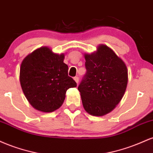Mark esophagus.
I'll use <instances>...</instances> for the list:
<instances>
[{
    "instance_id": "34e87169",
    "label": "esophagus",
    "mask_w": 153,
    "mask_h": 153,
    "mask_svg": "<svg viewBox=\"0 0 153 153\" xmlns=\"http://www.w3.org/2000/svg\"><path fill=\"white\" fill-rule=\"evenodd\" d=\"M73 79H74L75 81L77 82V84H78V82H79V78H78V77H77V76H76V77H74V78H73Z\"/></svg>"
}]
</instances>
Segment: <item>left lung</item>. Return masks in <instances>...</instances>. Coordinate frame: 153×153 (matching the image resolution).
Returning <instances> with one entry per match:
<instances>
[{
	"label": "left lung",
	"instance_id": "8db88e82",
	"mask_svg": "<svg viewBox=\"0 0 153 153\" xmlns=\"http://www.w3.org/2000/svg\"><path fill=\"white\" fill-rule=\"evenodd\" d=\"M87 72L78 88L84 109L96 117L111 111L124 96L128 82L126 64L110 47L100 45L85 54Z\"/></svg>",
	"mask_w": 153,
	"mask_h": 153
}]
</instances>
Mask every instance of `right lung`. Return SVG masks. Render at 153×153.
<instances>
[{"mask_svg": "<svg viewBox=\"0 0 153 153\" xmlns=\"http://www.w3.org/2000/svg\"><path fill=\"white\" fill-rule=\"evenodd\" d=\"M64 54H56L42 47L28 54L20 67L21 86L26 99L35 109L52 112L62 106L66 91L77 86L68 76Z\"/></svg>", "mask_w": 153, "mask_h": 153, "instance_id": "1", "label": "right lung"}]
</instances>
